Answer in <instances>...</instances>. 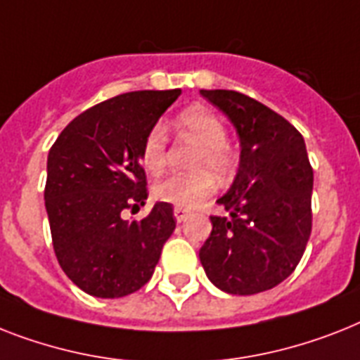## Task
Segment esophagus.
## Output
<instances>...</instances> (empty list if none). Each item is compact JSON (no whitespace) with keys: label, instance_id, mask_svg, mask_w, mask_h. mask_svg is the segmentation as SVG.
Listing matches in <instances>:
<instances>
[{"label":"esophagus","instance_id":"esophagus-1","mask_svg":"<svg viewBox=\"0 0 360 360\" xmlns=\"http://www.w3.org/2000/svg\"><path fill=\"white\" fill-rule=\"evenodd\" d=\"M174 216H175V220L181 224V221H185L186 218H188V210H186L185 207H175Z\"/></svg>","mask_w":360,"mask_h":360}]
</instances>
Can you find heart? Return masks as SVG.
Returning <instances> with one entry per match:
<instances>
[{
	"label": "heart",
	"instance_id": "obj_1",
	"mask_svg": "<svg viewBox=\"0 0 360 360\" xmlns=\"http://www.w3.org/2000/svg\"><path fill=\"white\" fill-rule=\"evenodd\" d=\"M177 125L183 133L201 144V151L195 159V168L200 172L188 175H166L153 185V195L159 201L174 203L177 207H194L198 201L210 195L216 188L214 175L209 170L226 177L231 174L235 159L227 142V129L224 122L212 110L205 107H190L181 112ZM168 136L162 124H155L142 142V165L146 170L159 172L166 162Z\"/></svg>",
	"mask_w": 360,
	"mask_h": 360
}]
</instances>
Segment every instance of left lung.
<instances>
[{
  "label": "left lung",
  "instance_id": "8db88e82",
  "mask_svg": "<svg viewBox=\"0 0 360 360\" xmlns=\"http://www.w3.org/2000/svg\"><path fill=\"white\" fill-rule=\"evenodd\" d=\"M235 125L240 166L216 203L200 250L207 277L220 290L251 296L277 286L302 261L312 229V166L302 133L257 99L235 90H201Z\"/></svg>",
  "mask_w": 360,
  "mask_h": 360
}]
</instances>
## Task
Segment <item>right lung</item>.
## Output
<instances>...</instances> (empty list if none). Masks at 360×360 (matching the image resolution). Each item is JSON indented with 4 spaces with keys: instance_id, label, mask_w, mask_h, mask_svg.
I'll use <instances>...</instances> for the list:
<instances>
[{
    "instance_id": "obj_1",
    "label": "right lung",
    "mask_w": 360,
    "mask_h": 360,
    "mask_svg": "<svg viewBox=\"0 0 360 360\" xmlns=\"http://www.w3.org/2000/svg\"><path fill=\"white\" fill-rule=\"evenodd\" d=\"M181 90H139L90 107L48 155L46 210L57 261L83 292L124 297L150 281L175 229L174 207L155 203L142 220L122 210L148 200L142 142Z\"/></svg>"
}]
</instances>
